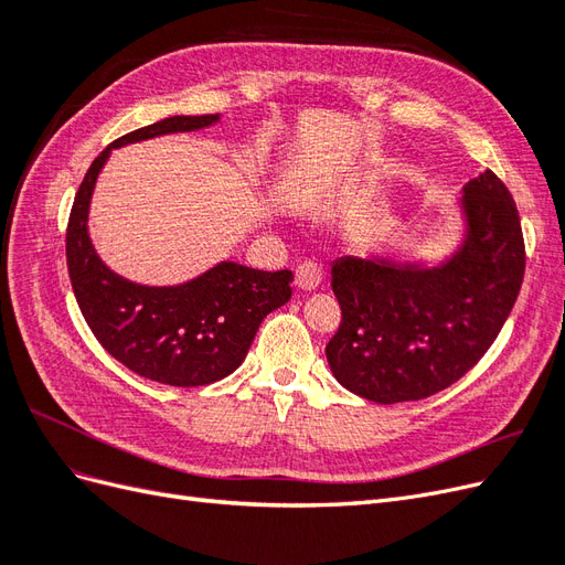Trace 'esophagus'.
I'll return each mask as SVG.
<instances>
[{"mask_svg": "<svg viewBox=\"0 0 565 565\" xmlns=\"http://www.w3.org/2000/svg\"><path fill=\"white\" fill-rule=\"evenodd\" d=\"M295 282H297V287L309 289V292H311V289H316L322 282V268L313 262L299 264L297 270H295Z\"/></svg>", "mask_w": 565, "mask_h": 565, "instance_id": "esophagus-1", "label": "esophagus"}]
</instances>
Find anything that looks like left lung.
Returning <instances> with one entry per match:
<instances>
[{"label":"left lung","mask_w":565,"mask_h":565,"mask_svg":"<svg viewBox=\"0 0 565 565\" xmlns=\"http://www.w3.org/2000/svg\"><path fill=\"white\" fill-rule=\"evenodd\" d=\"M469 235L446 266L341 256L332 292L341 322L324 347L337 382L382 405L448 388L498 339L525 270L516 202L498 174L465 185Z\"/></svg>","instance_id":"obj_1"}]
</instances>
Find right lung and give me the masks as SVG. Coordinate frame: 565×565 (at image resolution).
<instances>
[{
    "label": "right lung",
    "instance_id": "right-lung-1",
    "mask_svg": "<svg viewBox=\"0 0 565 565\" xmlns=\"http://www.w3.org/2000/svg\"><path fill=\"white\" fill-rule=\"evenodd\" d=\"M218 115H174L129 131L92 162L79 183L65 231L73 292L89 330L115 361L169 386H204L243 363L262 320L292 297V270H254L224 262L179 287H146L115 276L87 235L96 177L110 150L160 134L191 131Z\"/></svg>",
    "mask_w": 565,
    "mask_h": 565
}]
</instances>
